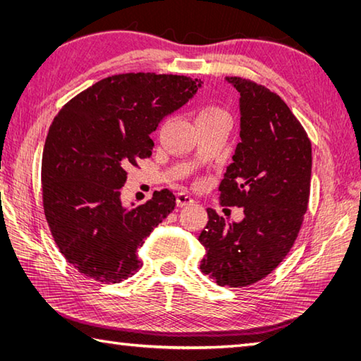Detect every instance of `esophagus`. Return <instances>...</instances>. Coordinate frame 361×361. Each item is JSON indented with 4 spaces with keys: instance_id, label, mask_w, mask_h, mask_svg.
<instances>
[{
    "instance_id": "1",
    "label": "esophagus",
    "mask_w": 361,
    "mask_h": 361,
    "mask_svg": "<svg viewBox=\"0 0 361 361\" xmlns=\"http://www.w3.org/2000/svg\"><path fill=\"white\" fill-rule=\"evenodd\" d=\"M194 203V198L190 197L189 194L186 192H178L176 194V204L180 206V208H183V206H189Z\"/></svg>"
}]
</instances>
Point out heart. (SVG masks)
Instances as JSON below:
<instances>
[{
  "mask_svg": "<svg viewBox=\"0 0 361 361\" xmlns=\"http://www.w3.org/2000/svg\"><path fill=\"white\" fill-rule=\"evenodd\" d=\"M220 113H225L221 109H219V106H214V105H206L203 106V109L198 111V116L197 119H203V118H209V116H216V114H220Z\"/></svg>",
  "mask_w": 361,
  "mask_h": 361,
  "instance_id": "b5f03b06",
  "label": "heart"
}]
</instances>
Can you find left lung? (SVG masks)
I'll return each instance as SVG.
<instances>
[{"label": "left lung", "mask_w": 361, "mask_h": 361, "mask_svg": "<svg viewBox=\"0 0 361 361\" xmlns=\"http://www.w3.org/2000/svg\"><path fill=\"white\" fill-rule=\"evenodd\" d=\"M239 91L240 142L221 180L220 202L243 208L239 224L208 208L198 240L200 270L219 286L247 287L288 255L307 211L312 142L282 99L256 82L226 78Z\"/></svg>", "instance_id": "obj_1"}]
</instances>
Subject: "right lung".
I'll return each instance as SVG.
<instances>
[{
	"instance_id": "right-lung-1",
	"label": "right lung",
	"mask_w": 361,
	"mask_h": 361,
	"mask_svg": "<svg viewBox=\"0 0 361 361\" xmlns=\"http://www.w3.org/2000/svg\"><path fill=\"white\" fill-rule=\"evenodd\" d=\"M202 87L175 74L127 73L96 82L54 118L42 159L43 209L57 248L87 278L118 283L142 267L136 250L175 209L169 189L126 208L127 169L149 158L150 133Z\"/></svg>"
}]
</instances>
